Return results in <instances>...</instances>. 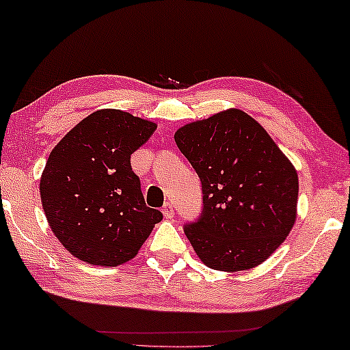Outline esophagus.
<instances>
[{
    "instance_id": "esophagus-1",
    "label": "esophagus",
    "mask_w": 350,
    "mask_h": 350,
    "mask_svg": "<svg viewBox=\"0 0 350 350\" xmlns=\"http://www.w3.org/2000/svg\"><path fill=\"white\" fill-rule=\"evenodd\" d=\"M162 213H163V216L166 219H171L174 216V208H173V205H171L170 202H166L163 207H162Z\"/></svg>"
}]
</instances>
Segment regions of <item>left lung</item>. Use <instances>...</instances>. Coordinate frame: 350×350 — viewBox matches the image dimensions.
Instances as JSON below:
<instances>
[{
    "instance_id": "obj_1",
    "label": "left lung",
    "mask_w": 350,
    "mask_h": 350,
    "mask_svg": "<svg viewBox=\"0 0 350 350\" xmlns=\"http://www.w3.org/2000/svg\"><path fill=\"white\" fill-rule=\"evenodd\" d=\"M174 140L202 184V213L184 227L201 262L229 273L263 263L295 226V166L238 109L182 126Z\"/></svg>"
}]
</instances>
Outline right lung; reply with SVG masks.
<instances>
[{"label": "right lung", "instance_id": "add662e5", "mask_svg": "<svg viewBox=\"0 0 350 350\" xmlns=\"http://www.w3.org/2000/svg\"><path fill=\"white\" fill-rule=\"evenodd\" d=\"M157 124L103 109L77 123L49 154L40 179L53 234L76 258L98 266L129 262L163 215L148 207L131 154Z\"/></svg>", "mask_w": 350, "mask_h": 350}]
</instances>
